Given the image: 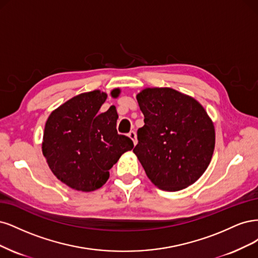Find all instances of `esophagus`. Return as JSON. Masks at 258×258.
Returning <instances> with one entry per match:
<instances>
[{
	"label": "esophagus",
	"instance_id": "34e87169",
	"mask_svg": "<svg viewBox=\"0 0 258 258\" xmlns=\"http://www.w3.org/2000/svg\"><path fill=\"white\" fill-rule=\"evenodd\" d=\"M128 137L133 140L134 145H137V135H136V133L134 131H132V132L128 133Z\"/></svg>",
	"mask_w": 258,
	"mask_h": 258
}]
</instances>
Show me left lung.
I'll return each instance as SVG.
<instances>
[{"instance_id":"obj_1","label":"left lung","mask_w":258,"mask_h":258,"mask_svg":"<svg viewBox=\"0 0 258 258\" xmlns=\"http://www.w3.org/2000/svg\"><path fill=\"white\" fill-rule=\"evenodd\" d=\"M145 125L134 148L147 177L163 190L177 192L209 166L215 131L203 105L171 88H146L136 95Z\"/></svg>"}]
</instances>
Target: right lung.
I'll list each match as a JSON object with an SVG mask.
<instances>
[{
  "instance_id": "right-lung-1",
  "label": "right lung",
  "mask_w": 258,
  "mask_h": 258,
  "mask_svg": "<svg viewBox=\"0 0 258 258\" xmlns=\"http://www.w3.org/2000/svg\"><path fill=\"white\" fill-rule=\"evenodd\" d=\"M120 93L117 88L110 95L115 98ZM107 96L101 90L78 94L46 121L41 150L49 168L64 184L81 192L102 187L109 169L134 147L132 139L118 134L114 106L99 112Z\"/></svg>"
}]
</instances>
